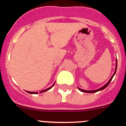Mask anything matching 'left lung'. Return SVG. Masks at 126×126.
<instances>
[{"label": "left lung", "instance_id": "obj_1", "mask_svg": "<svg viewBox=\"0 0 126 126\" xmlns=\"http://www.w3.org/2000/svg\"><path fill=\"white\" fill-rule=\"evenodd\" d=\"M117 65V61H116V65H115V72H114V73H113V75H112V76L111 77V78L110 79V80H109V82H108V83H107L106 84H105V85L103 86V87H102V88H100L98 89V90H92V91H88V90H81V89H80V88H78V89L80 90V91H81V92H84V93H95V92H98V91H100V90H103V89H105V88L107 87L108 85H109V84H110V81H112V78H113V76H114V74H115V73H116Z\"/></svg>", "mask_w": 126, "mask_h": 126}]
</instances>
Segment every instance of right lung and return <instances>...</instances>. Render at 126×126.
Returning <instances> with one entry per match:
<instances>
[{
	"instance_id": "right-lung-1",
	"label": "right lung",
	"mask_w": 126,
	"mask_h": 126,
	"mask_svg": "<svg viewBox=\"0 0 126 126\" xmlns=\"http://www.w3.org/2000/svg\"><path fill=\"white\" fill-rule=\"evenodd\" d=\"M53 84L52 86H51V87L48 88L46 89V90H43V91H42V92H40V93H43V92H46V91H48V90H49L50 89L52 88L53 87ZM28 92V93H30V94H37V93H38V92Z\"/></svg>"
}]
</instances>
